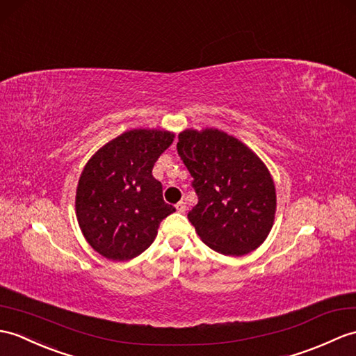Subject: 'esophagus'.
I'll list each match as a JSON object with an SVG mask.
<instances>
[{
  "label": "esophagus",
  "instance_id": "1",
  "mask_svg": "<svg viewBox=\"0 0 356 356\" xmlns=\"http://www.w3.org/2000/svg\"><path fill=\"white\" fill-rule=\"evenodd\" d=\"M176 209H177V212L184 213V212L186 211V204H185V202H179V203L176 204Z\"/></svg>",
  "mask_w": 356,
  "mask_h": 356
}]
</instances>
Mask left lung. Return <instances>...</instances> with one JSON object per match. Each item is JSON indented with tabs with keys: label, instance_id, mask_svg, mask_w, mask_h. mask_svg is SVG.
<instances>
[{
	"label": "left lung",
	"instance_id": "1",
	"mask_svg": "<svg viewBox=\"0 0 356 356\" xmlns=\"http://www.w3.org/2000/svg\"><path fill=\"white\" fill-rule=\"evenodd\" d=\"M177 153L193 176L198 203L188 220L202 241L227 256L258 249L276 213L275 181L266 163L217 129L184 130Z\"/></svg>",
	"mask_w": 356,
	"mask_h": 356
}]
</instances>
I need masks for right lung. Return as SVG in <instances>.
<instances>
[{
    "instance_id": "obj_1",
    "label": "right lung",
    "mask_w": 356,
    "mask_h": 356,
    "mask_svg": "<svg viewBox=\"0 0 356 356\" xmlns=\"http://www.w3.org/2000/svg\"><path fill=\"white\" fill-rule=\"evenodd\" d=\"M175 134L135 129L103 145L79 179L76 213L81 234L111 261H129L147 250L161 221L176 212L163 202L162 184L152 175L154 162Z\"/></svg>"
}]
</instances>
